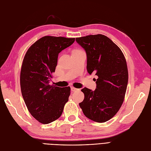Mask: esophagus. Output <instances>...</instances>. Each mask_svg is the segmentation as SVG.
<instances>
[{"mask_svg":"<svg viewBox=\"0 0 151 151\" xmlns=\"http://www.w3.org/2000/svg\"><path fill=\"white\" fill-rule=\"evenodd\" d=\"M78 90H79V89L76 88H74V87H71V91H72V92H74V91H78Z\"/></svg>","mask_w":151,"mask_h":151,"instance_id":"esophagus-1","label":"esophagus"}]
</instances>
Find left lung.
<instances>
[{
    "mask_svg": "<svg viewBox=\"0 0 151 151\" xmlns=\"http://www.w3.org/2000/svg\"><path fill=\"white\" fill-rule=\"evenodd\" d=\"M76 40L86 52L88 72L98 76L95 91L81 89L84 99L79 106L89 119L104 123L116 114L123 103L128 81L126 59L120 48L104 35H89Z\"/></svg>",
    "mask_w": 151,
    "mask_h": 151,
    "instance_id": "8db88e82",
    "label": "left lung"
}]
</instances>
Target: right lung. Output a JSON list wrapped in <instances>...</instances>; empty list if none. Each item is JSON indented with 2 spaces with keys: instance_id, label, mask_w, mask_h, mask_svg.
Segmentation results:
<instances>
[{
  "instance_id": "right-lung-1",
  "label": "right lung",
  "mask_w": 151,
  "mask_h": 151,
  "mask_svg": "<svg viewBox=\"0 0 151 151\" xmlns=\"http://www.w3.org/2000/svg\"><path fill=\"white\" fill-rule=\"evenodd\" d=\"M75 38L44 36L29 47L23 60L20 86L27 107L40 123L49 124L62 115L70 88L49 84L55 71L60 52L74 42Z\"/></svg>"
}]
</instances>
